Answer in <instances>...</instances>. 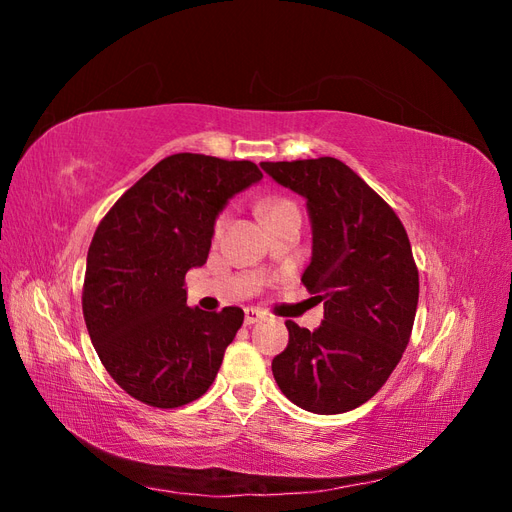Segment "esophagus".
Segmentation results:
<instances>
[{
  "label": "esophagus",
  "instance_id": "esophagus-1",
  "mask_svg": "<svg viewBox=\"0 0 512 512\" xmlns=\"http://www.w3.org/2000/svg\"><path fill=\"white\" fill-rule=\"evenodd\" d=\"M265 318V312H260L256 307H245V324H254Z\"/></svg>",
  "mask_w": 512,
  "mask_h": 512
}]
</instances>
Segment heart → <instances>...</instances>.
<instances>
[{"label":"heart","instance_id":"1","mask_svg":"<svg viewBox=\"0 0 512 512\" xmlns=\"http://www.w3.org/2000/svg\"><path fill=\"white\" fill-rule=\"evenodd\" d=\"M292 203H290V200H282V198H271V200H265V203H262L260 205V215H262V218H265L267 222L273 218V215H277V213H280V211H284V209H288ZM222 222L224 220H220L218 222V228L222 226Z\"/></svg>","mask_w":512,"mask_h":512}]
</instances>
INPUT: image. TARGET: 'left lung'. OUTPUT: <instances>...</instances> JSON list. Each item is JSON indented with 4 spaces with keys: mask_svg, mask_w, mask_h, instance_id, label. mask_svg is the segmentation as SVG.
I'll return each instance as SVG.
<instances>
[{
    "mask_svg": "<svg viewBox=\"0 0 512 512\" xmlns=\"http://www.w3.org/2000/svg\"><path fill=\"white\" fill-rule=\"evenodd\" d=\"M305 198L312 260L301 282L324 303L318 329L286 320L288 346L271 369L282 393L314 414L363 406L404 354L418 305V271L404 224L335 158L260 162Z\"/></svg>",
    "mask_w": 512,
    "mask_h": 512,
    "instance_id": "1",
    "label": "left lung"
}]
</instances>
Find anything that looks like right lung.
I'll use <instances>...</instances> for the list:
<instances>
[{"mask_svg": "<svg viewBox=\"0 0 512 512\" xmlns=\"http://www.w3.org/2000/svg\"><path fill=\"white\" fill-rule=\"evenodd\" d=\"M254 162L175 153L153 166L104 215L87 252L83 316L102 365L153 408L205 395L241 307H188L185 273L203 267L228 200L258 183Z\"/></svg>", "mask_w": 512, "mask_h": 512, "instance_id": "add662e5", "label": "right lung"}]
</instances>
